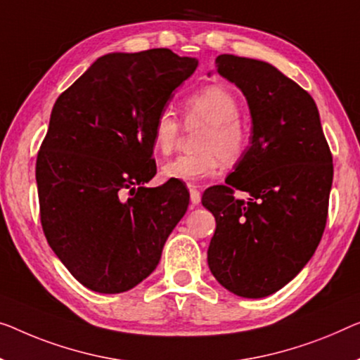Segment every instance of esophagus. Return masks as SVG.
Here are the masks:
<instances>
[{"label":"esophagus","mask_w":360,"mask_h":360,"mask_svg":"<svg viewBox=\"0 0 360 360\" xmlns=\"http://www.w3.org/2000/svg\"><path fill=\"white\" fill-rule=\"evenodd\" d=\"M189 194H191V203H192V207L198 205V203H200V198H202L200 192H198L197 189H194V187H191Z\"/></svg>","instance_id":"obj_1"}]
</instances>
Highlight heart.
Segmentation results:
<instances>
[{
	"instance_id": "heart-1",
	"label": "heart",
	"mask_w": 360,
	"mask_h": 360,
	"mask_svg": "<svg viewBox=\"0 0 360 360\" xmlns=\"http://www.w3.org/2000/svg\"><path fill=\"white\" fill-rule=\"evenodd\" d=\"M186 124H203L198 153L179 155L162 166L166 179L194 186L218 174L221 162L240 160L249 143L248 127L240 121L238 96L221 85H208L187 96L182 103ZM181 122L169 110H160L152 122V146L160 155H169L178 143Z\"/></svg>"
}]
</instances>
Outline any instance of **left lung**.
Returning a JSON list of instances; mask_svg holds the SVG:
<instances>
[{
  "label": "left lung",
  "mask_w": 360,
  "mask_h": 360,
  "mask_svg": "<svg viewBox=\"0 0 360 360\" xmlns=\"http://www.w3.org/2000/svg\"><path fill=\"white\" fill-rule=\"evenodd\" d=\"M219 76L238 85L252 116L250 147L226 184L202 197L217 219L207 252L217 281L236 296H270L314 255L325 231L333 157L317 105L265 61L219 55ZM248 191L243 201L235 191Z\"/></svg>",
  "instance_id": "left-lung-1"
}]
</instances>
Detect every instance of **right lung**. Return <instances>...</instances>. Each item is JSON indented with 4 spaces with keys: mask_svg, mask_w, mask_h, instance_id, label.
<instances>
[{
    "mask_svg": "<svg viewBox=\"0 0 360 360\" xmlns=\"http://www.w3.org/2000/svg\"><path fill=\"white\" fill-rule=\"evenodd\" d=\"M195 58L168 48L110 53L58 96L37 155L45 238L95 292L137 286L189 205L179 184L146 187L157 173L152 122Z\"/></svg>",
    "mask_w": 360,
    "mask_h": 360,
    "instance_id": "1",
    "label": "right lung"
}]
</instances>
